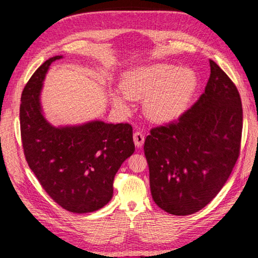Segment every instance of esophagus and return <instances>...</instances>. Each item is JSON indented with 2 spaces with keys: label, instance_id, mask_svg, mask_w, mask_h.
<instances>
[{
  "label": "esophagus",
  "instance_id": "1",
  "mask_svg": "<svg viewBox=\"0 0 258 258\" xmlns=\"http://www.w3.org/2000/svg\"><path fill=\"white\" fill-rule=\"evenodd\" d=\"M133 140H134L135 146L138 148H141L143 146V143H145V135L140 132H135L133 135Z\"/></svg>",
  "mask_w": 258,
  "mask_h": 258
}]
</instances>
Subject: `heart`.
Instances as JSON below:
<instances>
[{
	"label": "heart",
	"mask_w": 258,
	"mask_h": 258,
	"mask_svg": "<svg viewBox=\"0 0 258 258\" xmlns=\"http://www.w3.org/2000/svg\"><path fill=\"white\" fill-rule=\"evenodd\" d=\"M198 89V76L190 67L155 63L127 72L121 82V94L112 91L111 101L127 110L128 100H143V111L154 123L176 120L186 111Z\"/></svg>",
	"instance_id": "obj_1"
}]
</instances>
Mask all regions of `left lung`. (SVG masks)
Segmentation results:
<instances>
[{
	"mask_svg": "<svg viewBox=\"0 0 258 258\" xmlns=\"http://www.w3.org/2000/svg\"><path fill=\"white\" fill-rule=\"evenodd\" d=\"M209 63L198 101L175 123L152 128L145 141L152 199L173 215H190L211 203L239 157L241 99L218 64Z\"/></svg>",
	"mask_w": 258,
	"mask_h": 258,
	"instance_id": "obj_1",
	"label": "left lung"
}]
</instances>
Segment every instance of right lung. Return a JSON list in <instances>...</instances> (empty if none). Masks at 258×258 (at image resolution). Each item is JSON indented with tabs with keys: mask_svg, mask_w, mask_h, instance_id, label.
<instances>
[{
	"mask_svg": "<svg viewBox=\"0 0 258 258\" xmlns=\"http://www.w3.org/2000/svg\"><path fill=\"white\" fill-rule=\"evenodd\" d=\"M52 56L33 74L21 94L20 132L24 154L46 194L68 212L98 211L112 198L113 178L135 150L130 124L92 120L53 126L41 104L43 82Z\"/></svg>",
	"mask_w": 258,
	"mask_h": 258,
	"instance_id": "1",
	"label": "right lung"
}]
</instances>
